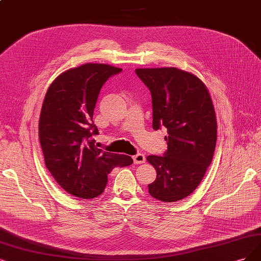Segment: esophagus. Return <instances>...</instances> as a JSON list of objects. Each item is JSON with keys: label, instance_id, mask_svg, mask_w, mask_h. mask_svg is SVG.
I'll return each instance as SVG.
<instances>
[{"label": "esophagus", "instance_id": "obj_1", "mask_svg": "<svg viewBox=\"0 0 261 261\" xmlns=\"http://www.w3.org/2000/svg\"><path fill=\"white\" fill-rule=\"evenodd\" d=\"M133 161L136 165H141V163L145 162V156H144V153H137V155L133 156Z\"/></svg>", "mask_w": 261, "mask_h": 261}]
</instances>
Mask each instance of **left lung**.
<instances>
[{"mask_svg":"<svg viewBox=\"0 0 261 261\" xmlns=\"http://www.w3.org/2000/svg\"><path fill=\"white\" fill-rule=\"evenodd\" d=\"M151 94L152 128H167L168 149L147 161L157 171L149 195L162 202L188 197L199 186L214 156L217 122L213 103L197 76L175 67L138 69Z\"/></svg>","mask_w":261,"mask_h":261,"instance_id":"8db88e82","label":"left lung"}]
</instances>
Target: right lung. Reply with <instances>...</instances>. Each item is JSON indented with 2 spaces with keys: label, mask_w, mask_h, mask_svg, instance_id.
<instances>
[{
  "label": "right lung",
  "mask_w": 261,
  "mask_h": 261,
  "mask_svg": "<svg viewBox=\"0 0 261 261\" xmlns=\"http://www.w3.org/2000/svg\"><path fill=\"white\" fill-rule=\"evenodd\" d=\"M121 71L87 63L58 76L45 95L38 124L45 165L58 185L75 197L100 196L109 173L133 162L130 156L102 151L94 140L99 130L92 117L100 90Z\"/></svg>",
  "instance_id": "1"
}]
</instances>
